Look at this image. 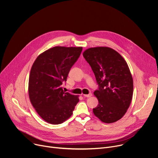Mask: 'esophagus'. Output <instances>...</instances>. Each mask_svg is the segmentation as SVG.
Returning <instances> with one entry per match:
<instances>
[{
  "label": "esophagus",
  "mask_w": 158,
  "mask_h": 158,
  "mask_svg": "<svg viewBox=\"0 0 158 158\" xmlns=\"http://www.w3.org/2000/svg\"><path fill=\"white\" fill-rule=\"evenodd\" d=\"M83 96L85 97V98H90V97L92 96V94L89 93V94H83Z\"/></svg>",
  "instance_id": "obj_1"
}]
</instances>
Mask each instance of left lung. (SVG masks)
<instances>
[{
	"instance_id": "left-lung-1",
	"label": "left lung",
	"mask_w": 158,
	"mask_h": 158,
	"mask_svg": "<svg viewBox=\"0 0 158 158\" xmlns=\"http://www.w3.org/2000/svg\"><path fill=\"white\" fill-rule=\"evenodd\" d=\"M83 56L99 85L94 93L99 102L93 109L94 114L104 123L119 121L127 112L133 94V79L126 61L108 47L89 48Z\"/></svg>"
}]
</instances>
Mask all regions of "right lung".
Returning <instances> with one entry per match:
<instances>
[{"label":"right lung","instance_id":"right-lung-1","mask_svg":"<svg viewBox=\"0 0 158 158\" xmlns=\"http://www.w3.org/2000/svg\"><path fill=\"white\" fill-rule=\"evenodd\" d=\"M82 47L56 46L38 56L29 79L30 101L40 117L52 124L68 119L79 102V96L65 93L62 87Z\"/></svg>","mask_w":158,"mask_h":158}]
</instances>
